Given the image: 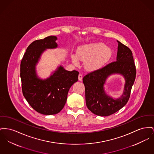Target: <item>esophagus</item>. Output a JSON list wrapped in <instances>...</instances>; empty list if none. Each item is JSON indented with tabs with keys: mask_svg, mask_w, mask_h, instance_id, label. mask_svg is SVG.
Here are the masks:
<instances>
[{
	"mask_svg": "<svg viewBox=\"0 0 154 154\" xmlns=\"http://www.w3.org/2000/svg\"><path fill=\"white\" fill-rule=\"evenodd\" d=\"M82 75L81 74H80L79 75V80L82 81Z\"/></svg>",
	"mask_w": 154,
	"mask_h": 154,
	"instance_id": "obj_1",
	"label": "esophagus"
}]
</instances>
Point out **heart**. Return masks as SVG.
<instances>
[{"label":"heart","instance_id":"1","mask_svg":"<svg viewBox=\"0 0 154 154\" xmlns=\"http://www.w3.org/2000/svg\"><path fill=\"white\" fill-rule=\"evenodd\" d=\"M113 54L112 49L101 42H95L80 46L77 54H72L71 59L75 65L80 59L84 61V67L88 70H97L108 63Z\"/></svg>","mask_w":154,"mask_h":154}]
</instances>
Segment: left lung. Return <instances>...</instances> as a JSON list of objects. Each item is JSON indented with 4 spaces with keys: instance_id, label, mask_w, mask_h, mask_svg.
I'll list each match as a JSON object with an SVG mask.
<instances>
[{
    "instance_id": "left-lung-1",
    "label": "left lung",
    "mask_w": 154,
    "mask_h": 154,
    "mask_svg": "<svg viewBox=\"0 0 154 154\" xmlns=\"http://www.w3.org/2000/svg\"><path fill=\"white\" fill-rule=\"evenodd\" d=\"M117 42L116 61L87 74L82 80L87 106L94 114L100 116L111 115L126 105L136 79V66L132 52L118 40ZM115 74L123 76L125 81L123 92L117 99L109 96L104 90L106 80Z\"/></svg>"
}]
</instances>
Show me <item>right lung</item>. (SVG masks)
<instances>
[{
  "mask_svg": "<svg viewBox=\"0 0 154 154\" xmlns=\"http://www.w3.org/2000/svg\"><path fill=\"white\" fill-rule=\"evenodd\" d=\"M56 36L46 37L32 42L26 50L20 64L22 91L25 98L36 112L45 115L60 112L66 102L68 92L78 81L79 72L64 69L60 64L49 77L41 79L36 66L47 49L58 48Z\"/></svg>",
  "mask_w": 154,
  "mask_h": 154,
  "instance_id": "1",
  "label": "right lung"
}]
</instances>
